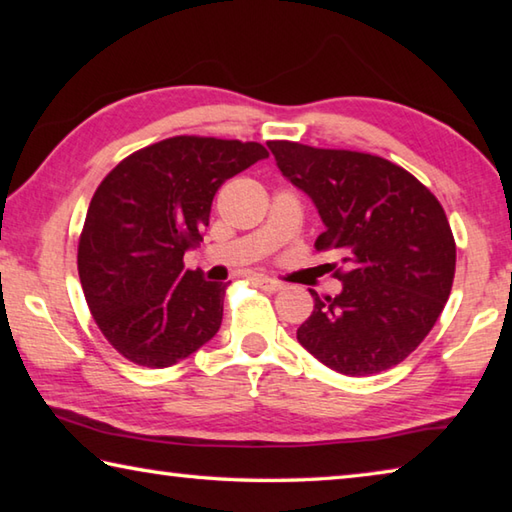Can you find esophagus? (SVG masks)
<instances>
[{
	"label": "esophagus",
	"mask_w": 512,
	"mask_h": 512,
	"mask_svg": "<svg viewBox=\"0 0 512 512\" xmlns=\"http://www.w3.org/2000/svg\"><path fill=\"white\" fill-rule=\"evenodd\" d=\"M255 284L259 289H264L268 293H275V291L282 289V282H277V280H273V277H266V275H257Z\"/></svg>",
	"instance_id": "esophagus-1"
}]
</instances>
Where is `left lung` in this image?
Instances as JSON below:
<instances>
[{"label": "left lung", "mask_w": 512, "mask_h": 512, "mask_svg": "<svg viewBox=\"0 0 512 512\" xmlns=\"http://www.w3.org/2000/svg\"><path fill=\"white\" fill-rule=\"evenodd\" d=\"M277 167L316 203L334 250L339 296L316 291L298 327L305 350L341 375L366 377L402 363L443 314L456 271V241L438 198L379 155L268 142Z\"/></svg>", "instance_id": "1"}]
</instances>
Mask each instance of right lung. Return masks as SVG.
Masks as SVG:
<instances>
[{"label":"right lung","instance_id":"obj_1","mask_svg":"<svg viewBox=\"0 0 512 512\" xmlns=\"http://www.w3.org/2000/svg\"><path fill=\"white\" fill-rule=\"evenodd\" d=\"M268 151L257 142L176 135L135 151L94 192L79 277L94 323L121 357L169 368L219 332L228 284L185 268L214 194Z\"/></svg>","mask_w":512,"mask_h":512}]
</instances>
